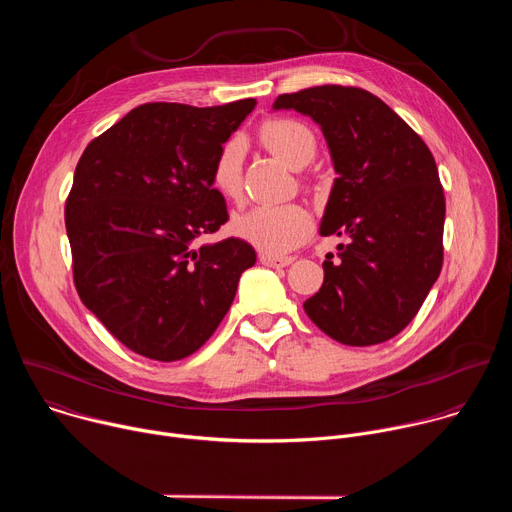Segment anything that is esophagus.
Here are the masks:
<instances>
[{
	"label": "esophagus",
	"instance_id": "34e87169",
	"mask_svg": "<svg viewBox=\"0 0 512 512\" xmlns=\"http://www.w3.org/2000/svg\"><path fill=\"white\" fill-rule=\"evenodd\" d=\"M259 261L267 267H287L294 257H287V255H269V253H261Z\"/></svg>",
	"mask_w": 512,
	"mask_h": 512
}]
</instances>
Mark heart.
I'll list each match as a JSON object with an SVG mask.
<instances>
[{"label": "heart", "instance_id": "obj_1", "mask_svg": "<svg viewBox=\"0 0 512 512\" xmlns=\"http://www.w3.org/2000/svg\"><path fill=\"white\" fill-rule=\"evenodd\" d=\"M261 139L287 166L304 168L316 154V137L308 125L296 119H271L261 127ZM245 139L229 137L218 150L210 180L227 198H237L243 186ZM233 233L269 255H281L298 247L312 229V218L300 204H257L239 212L231 221Z\"/></svg>", "mask_w": 512, "mask_h": 512}]
</instances>
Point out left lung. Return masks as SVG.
I'll return each instance as SVG.
<instances>
[{"label": "left lung", "mask_w": 512, "mask_h": 512, "mask_svg": "<svg viewBox=\"0 0 512 512\" xmlns=\"http://www.w3.org/2000/svg\"><path fill=\"white\" fill-rule=\"evenodd\" d=\"M273 109L312 117L334 172L320 235L348 237L326 255L310 320L346 346L397 336L419 312L444 261L446 200L423 139L379 97L324 85L279 95Z\"/></svg>", "instance_id": "left-lung-1"}]
</instances>
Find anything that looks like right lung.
<instances>
[{
  "mask_svg": "<svg viewBox=\"0 0 512 512\" xmlns=\"http://www.w3.org/2000/svg\"><path fill=\"white\" fill-rule=\"evenodd\" d=\"M145 103L93 139L66 200V235L83 304L129 350L172 362L196 352L255 265L243 239L196 245L229 221L210 170L255 109Z\"/></svg>",
  "mask_w": 512,
  "mask_h": 512,
  "instance_id": "right-lung-1",
  "label": "right lung"
}]
</instances>
